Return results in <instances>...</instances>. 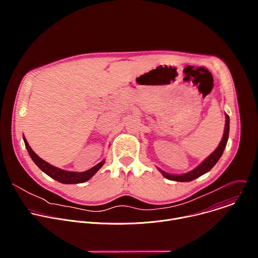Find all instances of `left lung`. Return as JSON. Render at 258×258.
Returning <instances> with one entry per match:
<instances>
[{"instance_id": "obj_1", "label": "left lung", "mask_w": 258, "mask_h": 258, "mask_svg": "<svg viewBox=\"0 0 258 258\" xmlns=\"http://www.w3.org/2000/svg\"><path fill=\"white\" fill-rule=\"evenodd\" d=\"M229 131H230V117H229L228 114H226L225 133H224V137H223L222 142L219 143V145H218L217 148L215 149V151L210 156H208L198 167H196L192 171H190L188 173H185V174L174 175V174L166 173L163 170L159 169L160 172L163 174L164 177H166V178H168L170 180H176V181H190V180H193V179L201 176L202 174L206 173L207 171H209L215 165V163L218 161L220 156L223 155L224 150L226 148L227 142H228V139H229Z\"/></svg>"}]
</instances>
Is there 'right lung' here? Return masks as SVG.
Returning a JSON list of instances; mask_svg holds the SVG:
<instances>
[{
    "label": "right lung",
    "instance_id": "add662e5",
    "mask_svg": "<svg viewBox=\"0 0 258 258\" xmlns=\"http://www.w3.org/2000/svg\"><path fill=\"white\" fill-rule=\"evenodd\" d=\"M24 143H25V147L26 149L31 157V159L33 160V162L38 165L46 174H48L49 176H51L52 178L58 180L59 182L62 183H80V182H85L88 179H90L104 164V160L101 161L100 163H98L97 165H95L94 167L90 168L89 170H86L84 172H72V171H66L60 168H57L51 164H49L48 162H46L45 160H43L41 157H39L36 155L32 149L29 147L27 141L25 140V138L23 137Z\"/></svg>",
    "mask_w": 258,
    "mask_h": 258
}]
</instances>
